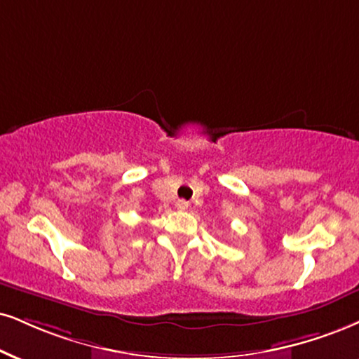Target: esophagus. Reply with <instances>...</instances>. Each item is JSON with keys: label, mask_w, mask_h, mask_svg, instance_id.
<instances>
[{"label": "esophagus", "mask_w": 359, "mask_h": 359, "mask_svg": "<svg viewBox=\"0 0 359 359\" xmlns=\"http://www.w3.org/2000/svg\"><path fill=\"white\" fill-rule=\"evenodd\" d=\"M188 206H189L188 201H184V200H178V201H176V208H178L180 211L188 210Z\"/></svg>", "instance_id": "34e87169"}]
</instances>
